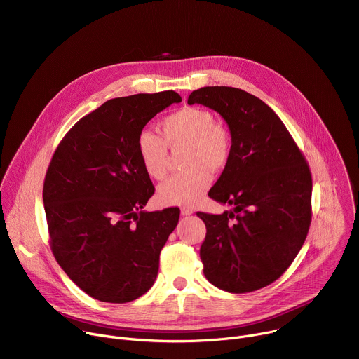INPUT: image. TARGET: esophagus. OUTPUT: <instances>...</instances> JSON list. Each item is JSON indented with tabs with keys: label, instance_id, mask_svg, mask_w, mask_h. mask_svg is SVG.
<instances>
[{
	"label": "esophagus",
	"instance_id": "1",
	"mask_svg": "<svg viewBox=\"0 0 359 359\" xmlns=\"http://www.w3.org/2000/svg\"><path fill=\"white\" fill-rule=\"evenodd\" d=\"M180 213H182V216H190V215H193V209L191 208H183L180 210Z\"/></svg>",
	"mask_w": 359,
	"mask_h": 359
}]
</instances>
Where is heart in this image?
<instances>
[{"instance_id":"heart-1","label":"heart","mask_w":359,"mask_h":359,"mask_svg":"<svg viewBox=\"0 0 359 359\" xmlns=\"http://www.w3.org/2000/svg\"><path fill=\"white\" fill-rule=\"evenodd\" d=\"M163 137L149 129L137 136V153L146 173L162 180L169 170V147L186 146L183 166L159 187L168 206H191L212 183V172L222 170L231 155L230 133L216 123L212 112L186 107L162 121Z\"/></svg>"}]
</instances>
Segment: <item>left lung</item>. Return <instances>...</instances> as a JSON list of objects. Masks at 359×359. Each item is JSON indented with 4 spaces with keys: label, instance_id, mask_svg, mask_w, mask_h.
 <instances>
[{
    "label": "left lung",
    "instance_id": "obj_1",
    "mask_svg": "<svg viewBox=\"0 0 359 359\" xmlns=\"http://www.w3.org/2000/svg\"><path fill=\"white\" fill-rule=\"evenodd\" d=\"M187 104L220 114L231 135L230 159L209 196L233 209L197 213L206 224L203 273L229 292L263 288L290 267L309 233L310 168L281 119L257 96L204 86L190 93Z\"/></svg>",
    "mask_w": 359,
    "mask_h": 359
}]
</instances>
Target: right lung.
Listing matches in <instances>:
<instances>
[{
	"mask_svg": "<svg viewBox=\"0 0 359 359\" xmlns=\"http://www.w3.org/2000/svg\"><path fill=\"white\" fill-rule=\"evenodd\" d=\"M179 102L175 90L111 99L79 119L50 159L42 191L50 250L99 301H133L156 280L180 210H142L155 187L136 142L153 116Z\"/></svg>",
	"mask_w": 359,
	"mask_h": 359,
	"instance_id": "1",
	"label": "right lung"
}]
</instances>
